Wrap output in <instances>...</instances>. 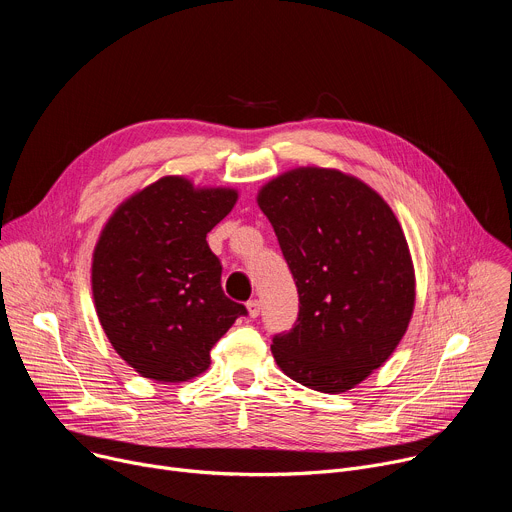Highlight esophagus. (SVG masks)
<instances>
[{"instance_id": "obj_1", "label": "esophagus", "mask_w": 512, "mask_h": 512, "mask_svg": "<svg viewBox=\"0 0 512 512\" xmlns=\"http://www.w3.org/2000/svg\"><path fill=\"white\" fill-rule=\"evenodd\" d=\"M247 312H249V316H251V318H257V316H259V312H261V304H259V300H251V302H247Z\"/></svg>"}]
</instances>
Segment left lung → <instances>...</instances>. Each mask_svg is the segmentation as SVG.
Returning <instances> with one entry per match:
<instances>
[{"label": "left lung", "mask_w": 512, "mask_h": 512, "mask_svg": "<svg viewBox=\"0 0 512 512\" xmlns=\"http://www.w3.org/2000/svg\"><path fill=\"white\" fill-rule=\"evenodd\" d=\"M257 204L294 275L300 312L273 336L279 369L320 393L367 379L401 342L415 273L389 204L358 178L298 168L265 184Z\"/></svg>", "instance_id": "8db88e82"}]
</instances>
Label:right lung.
Wrapping results in <instances>:
<instances>
[{"instance_id":"1","label":"right lung","mask_w":512,"mask_h":512,"mask_svg":"<svg viewBox=\"0 0 512 512\" xmlns=\"http://www.w3.org/2000/svg\"><path fill=\"white\" fill-rule=\"evenodd\" d=\"M237 190L166 176L127 198L93 253V298L117 354L141 377L182 383L204 373L212 346L247 308L225 296L206 235Z\"/></svg>"}]
</instances>
